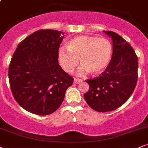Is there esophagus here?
<instances>
[{"instance_id":"1","label":"esophagus","mask_w":148,"mask_h":148,"mask_svg":"<svg viewBox=\"0 0 148 148\" xmlns=\"http://www.w3.org/2000/svg\"><path fill=\"white\" fill-rule=\"evenodd\" d=\"M74 83H75V84H79V83H81V82H82V80L81 79H77V78H74Z\"/></svg>"}]
</instances>
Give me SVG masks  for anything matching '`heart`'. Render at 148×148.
Returning <instances> with one entry per match:
<instances>
[{
  "instance_id": "1",
  "label": "heart",
  "mask_w": 148,
  "mask_h": 148,
  "mask_svg": "<svg viewBox=\"0 0 148 148\" xmlns=\"http://www.w3.org/2000/svg\"><path fill=\"white\" fill-rule=\"evenodd\" d=\"M67 49L61 47L58 51V60L64 72L72 73L79 64L77 74L84 75L90 72L101 74L111 62L113 54L111 42L105 38L90 35H79L70 39Z\"/></svg>"
}]
</instances>
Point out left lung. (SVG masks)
Returning a JSON list of instances; mask_svg holds the SVG:
<instances>
[{
    "instance_id": "left-lung-1",
    "label": "left lung",
    "mask_w": 148,
    "mask_h": 148,
    "mask_svg": "<svg viewBox=\"0 0 148 148\" xmlns=\"http://www.w3.org/2000/svg\"><path fill=\"white\" fill-rule=\"evenodd\" d=\"M112 39L113 54L106 70L98 77L86 80L89 90L84 95L90 108L98 112L111 111L132 95L138 79V58L126 40L118 34L105 31Z\"/></svg>"
}]
</instances>
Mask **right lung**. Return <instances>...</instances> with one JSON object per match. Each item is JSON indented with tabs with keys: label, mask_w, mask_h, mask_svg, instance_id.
I'll return each instance as SVG.
<instances>
[{
	"label": "right lung",
	"mask_w": 148,
	"mask_h": 148,
	"mask_svg": "<svg viewBox=\"0 0 148 148\" xmlns=\"http://www.w3.org/2000/svg\"><path fill=\"white\" fill-rule=\"evenodd\" d=\"M63 33L40 30L20 42L10 63L12 92L22 108L34 114L55 112L74 79L59 65L58 51Z\"/></svg>",
	"instance_id": "1"
}]
</instances>
